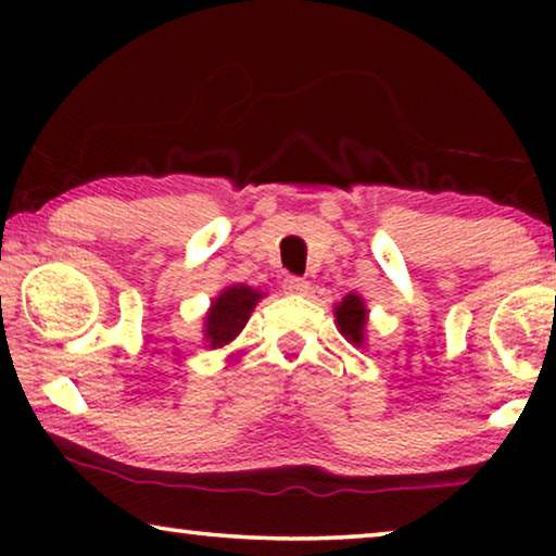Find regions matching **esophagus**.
I'll use <instances>...</instances> for the list:
<instances>
[{
	"mask_svg": "<svg viewBox=\"0 0 556 556\" xmlns=\"http://www.w3.org/2000/svg\"><path fill=\"white\" fill-rule=\"evenodd\" d=\"M283 291L291 295H306L308 293V280L299 278V276H288L283 280Z\"/></svg>",
	"mask_w": 556,
	"mask_h": 556,
	"instance_id": "obj_1",
	"label": "esophagus"
}]
</instances>
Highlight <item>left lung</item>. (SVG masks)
<instances>
[{
  "instance_id": "8db88e82",
  "label": "left lung",
  "mask_w": 556,
  "mask_h": 556,
  "mask_svg": "<svg viewBox=\"0 0 556 556\" xmlns=\"http://www.w3.org/2000/svg\"><path fill=\"white\" fill-rule=\"evenodd\" d=\"M333 316H337V326L346 337V341H352L354 346H362L364 326H367V306H364L362 295L356 293L344 295V301L333 308Z\"/></svg>"
}]
</instances>
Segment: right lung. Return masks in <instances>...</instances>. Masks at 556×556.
<instances>
[{
	"label": "right lung",
	"mask_w": 556,
	"mask_h": 556,
	"mask_svg": "<svg viewBox=\"0 0 556 556\" xmlns=\"http://www.w3.org/2000/svg\"><path fill=\"white\" fill-rule=\"evenodd\" d=\"M263 299L261 291L250 286H230L212 301L210 314L204 316V341L207 346L219 349L238 337L245 329L250 314H253L255 303Z\"/></svg>",
	"instance_id": "add662e5"
}]
</instances>
